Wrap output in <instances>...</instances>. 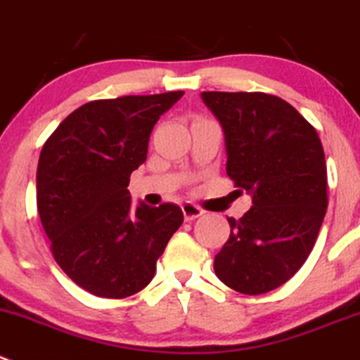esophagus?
Returning <instances> with one entry per match:
<instances>
[{"mask_svg": "<svg viewBox=\"0 0 360 360\" xmlns=\"http://www.w3.org/2000/svg\"><path fill=\"white\" fill-rule=\"evenodd\" d=\"M182 212H184V217H186V221H194V219L201 217V215L205 214V210L201 207H198V205L194 203H184L182 205Z\"/></svg>", "mask_w": 360, "mask_h": 360, "instance_id": "1", "label": "esophagus"}]
</instances>
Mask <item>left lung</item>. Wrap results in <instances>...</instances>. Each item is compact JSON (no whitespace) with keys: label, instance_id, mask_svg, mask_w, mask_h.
<instances>
[{"label":"left lung","instance_id":"left-lung-1","mask_svg":"<svg viewBox=\"0 0 360 360\" xmlns=\"http://www.w3.org/2000/svg\"><path fill=\"white\" fill-rule=\"evenodd\" d=\"M226 136V173L252 194L214 259L215 276L244 295L292 279L313 251L327 212V166L316 129L283 98L262 91H203Z\"/></svg>","mask_w":360,"mask_h":360}]
</instances>
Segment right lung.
Masks as SVG:
<instances>
[{
	"instance_id": "add662e5",
	"label": "right lung",
	"mask_w": 360,
	"mask_h": 360,
	"mask_svg": "<svg viewBox=\"0 0 360 360\" xmlns=\"http://www.w3.org/2000/svg\"><path fill=\"white\" fill-rule=\"evenodd\" d=\"M184 91L127 95L81 105L47 138L37 167V208L51 252L86 292L127 299L155 274L184 222L174 203L132 208L131 173L146 160L157 120Z\"/></svg>"
}]
</instances>
